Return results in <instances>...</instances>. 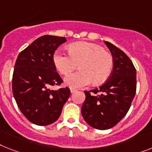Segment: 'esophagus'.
<instances>
[{"label": "esophagus", "mask_w": 152, "mask_h": 152, "mask_svg": "<svg viewBox=\"0 0 152 152\" xmlns=\"http://www.w3.org/2000/svg\"><path fill=\"white\" fill-rule=\"evenodd\" d=\"M76 91H77V89L73 88H71V93H74V92H75Z\"/></svg>", "instance_id": "obj_1"}]
</instances>
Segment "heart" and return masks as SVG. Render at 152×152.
Segmentation results:
<instances>
[{"label": "heart", "mask_w": 152, "mask_h": 152, "mask_svg": "<svg viewBox=\"0 0 152 152\" xmlns=\"http://www.w3.org/2000/svg\"><path fill=\"white\" fill-rule=\"evenodd\" d=\"M68 52L69 54H67L56 50L53 59L56 68L63 75H69L79 65L80 71L68 75L64 80L65 84L71 88L85 87L91 81L94 85H99L110 77L113 59L101 46L77 42L69 46Z\"/></svg>", "instance_id": "1"}]
</instances>
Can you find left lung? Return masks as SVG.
I'll list each match as a JSON object with an SVG mask.
<instances>
[{
  "label": "left lung",
  "mask_w": 152,
  "mask_h": 152,
  "mask_svg": "<svg viewBox=\"0 0 152 152\" xmlns=\"http://www.w3.org/2000/svg\"><path fill=\"white\" fill-rule=\"evenodd\" d=\"M112 53L113 68L106 83L99 88L85 91L81 107L84 120L93 128H112L126 116L136 94V69L120 49L105 41Z\"/></svg>",
  "instance_id": "left-lung-1"
}]
</instances>
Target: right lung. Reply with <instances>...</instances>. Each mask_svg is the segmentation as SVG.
Returning <instances> with one entry per match:
<instances>
[{"instance_id":"1","label":"right lung","mask_w":152,"mask_h":152,"mask_svg":"<svg viewBox=\"0 0 152 152\" xmlns=\"http://www.w3.org/2000/svg\"><path fill=\"white\" fill-rule=\"evenodd\" d=\"M66 41L65 37L45 35L22 50L16 60L12 77L14 97L24 116L39 126L56 121L71 95L67 87L56 91L50 88L63 82L53 58L55 50Z\"/></svg>"}]
</instances>
